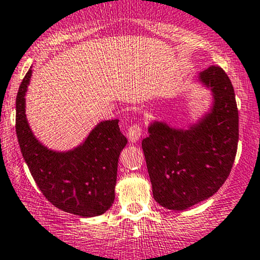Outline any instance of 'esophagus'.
<instances>
[{
	"label": "esophagus",
	"mask_w": 260,
	"mask_h": 260,
	"mask_svg": "<svg viewBox=\"0 0 260 260\" xmlns=\"http://www.w3.org/2000/svg\"><path fill=\"white\" fill-rule=\"evenodd\" d=\"M127 136L131 143H136V142L139 141V138L142 136V127L139 124L131 125L127 131Z\"/></svg>",
	"instance_id": "obj_1"
}]
</instances>
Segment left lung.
<instances>
[{"label": "left lung", "instance_id": "8db88e82", "mask_svg": "<svg viewBox=\"0 0 260 260\" xmlns=\"http://www.w3.org/2000/svg\"><path fill=\"white\" fill-rule=\"evenodd\" d=\"M199 80L212 91L210 112L189 129L153 122L142 142L154 199L169 210H186L211 198L235 162L238 110L232 82L216 65L200 73Z\"/></svg>", "mask_w": 260, "mask_h": 260}]
</instances>
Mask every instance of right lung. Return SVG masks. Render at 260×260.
<instances>
[{
	"label": "right lung",
	"instance_id": "add662e5",
	"mask_svg": "<svg viewBox=\"0 0 260 260\" xmlns=\"http://www.w3.org/2000/svg\"><path fill=\"white\" fill-rule=\"evenodd\" d=\"M32 70L22 80L16 99V133L24 161L48 201L81 217L105 213L115 201L117 165L127 139L118 119L104 121L86 141L69 152H54L34 137L25 117V92Z\"/></svg>",
	"mask_w": 260,
	"mask_h": 260
}]
</instances>
